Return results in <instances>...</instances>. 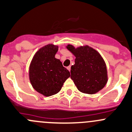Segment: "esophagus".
Instances as JSON below:
<instances>
[{"label": "esophagus", "instance_id": "obj_1", "mask_svg": "<svg viewBox=\"0 0 132 132\" xmlns=\"http://www.w3.org/2000/svg\"><path fill=\"white\" fill-rule=\"evenodd\" d=\"M67 69H68V70L69 71H70V70H71V66H68V67H67Z\"/></svg>", "mask_w": 132, "mask_h": 132}]
</instances>
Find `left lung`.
<instances>
[{
	"mask_svg": "<svg viewBox=\"0 0 132 132\" xmlns=\"http://www.w3.org/2000/svg\"><path fill=\"white\" fill-rule=\"evenodd\" d=\"M67 48L76 59L71 67V78L79 91L94 94L104 87L108 81L106 65L99 52L88 46L75 48L68 45Z\"/></svg>",
	"mask_w": 132,
	"mask_h": 132,
	"instance_id": "1",
	"label": "left lung"
}]
</instances>
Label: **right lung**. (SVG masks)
I'll return each instance as SVG.
<instances>
[{
	"mask_svg": "<svg viewBox=\"0 0 132 132\" xmlns=\"http://www.w3.org/2000/svg\"><path fill=\"white\" fill-rule=\"evenodd\" d=\"M58 47L52 44L44 47L33 57L30 66L29 77L33 88L48 97L57 94L70 77V73L55 58Z\"/></svg>",
	"mask_w": 132,
	"mask_h": 132,
	"instance_id": "obj_1",
	"label": "right lung"
}]
</instances>
